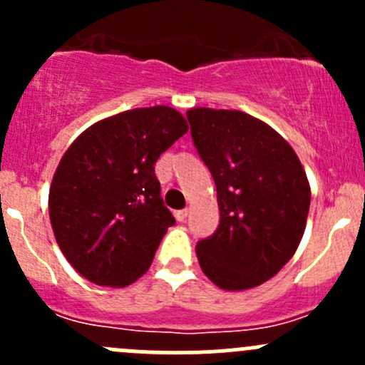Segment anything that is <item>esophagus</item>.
<instances>
[{
  "label": "esophagus",
  "instance_id": "1",
  "mask_svg": "<svg viewBox=\"0 0 365 365\" xmlns=\"http://www.w3.org/2000/svg\"><path fill=\"white\" fill-rule=\"evenodd\" d=\"M187 215H189V210H187V208L175 212V217H176V220H178V222H183V220L187 219Z\"/></svg>",
  "mask_w": 365,
  "mask_h": 365
}]
</instances>
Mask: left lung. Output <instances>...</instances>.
Returning a JSON list of instances; mask_svg holds the SVG:
<instances>
[{
	"label": "left lung",
	"instance_id": "8db88e82",
	"mask_svg": "<svg viewBox=\"0 0 365 365\" xmlns=\"http://www.w3.org/2000/svg\"><path fill=\"white\" fill-rule=\"evenodd\" d=\"M197 153L213 176L220 222L196 245L203 274L226 292L274 277L300 245L311 187L289 143L237 109L187 111Z\"/></svg>",
	"mask_w": 365,
	"mask_h": 365
}]
</instances>
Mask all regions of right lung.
<instances>
[{"label": "right lung", "mask_w": 365, "mask_h": 365, "mask_svg": "<svg viewBox=\"0 0 365 365\" xmlns=\"http://www.w3.org/2000/svg\"><path fill=\"white\" fill-rule=\"evenodd\" d=\"M189 130L168 106L104 118L68 146L49 189V219L67 261L90 282L125 288L152 264L175 217L155 162Z\"/></svg>", "instance_id": "add662e5"}]
</instances>
